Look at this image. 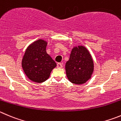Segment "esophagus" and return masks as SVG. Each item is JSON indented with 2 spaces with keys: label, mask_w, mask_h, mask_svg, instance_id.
Segmentation results:
<instances>
[{
  "label": "esophagus",
  "mask_w": 121,
  "mask_h": 121,
  "mask_svg": "<svg viewBox=\"0 0 121 121\" xmlns=\"http://www.w3.org/2000/svg\"><path fill=\"white\" fill-rule=\"evenodd\" d=\"M57 66L58 68H61V67H63V65H62L61 63H58L57 64Z\"/></svg>",
  "instance_id": "obj_1"
}]
</instances>
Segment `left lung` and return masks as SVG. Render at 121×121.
<instances>
[{"label": "left lung", "instance_id": "1", "mask_svg": "<svg viewBox=\"0 0 121 121\" xmlns=\"http://www.w3.org/2000/svg\"><path fill=\"white\" fill-rule=\"evenodd\" d=\"M93 70V61L86 48L82 46L74 47L66 64L69 80L78 85L85 83L91 78Z\"/></svg>", "mask_w": 121, "mask_h": 121}]
</instances>
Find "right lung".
<instances>
[{"label": "right lung", "mask_w": 121, "mask_h": 121, "mask_svg": "<svg viewBox=\"0 0 121 121\" xmlns=\"http://www.w3.org/2000/svg\"><path fill=\"white\" fill-rule=\"evenodd\" d=\"M47 42L39 39L29 46L22 60V67L31 81L38 83L44 82L50 76L57 64L46 51Z\"/></svg>", "instance_id": "right-lung-1"}]
</instances>
